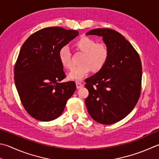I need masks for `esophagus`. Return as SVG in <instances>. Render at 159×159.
<instances>
[{
	"label": "esophagus",
	"mask_w": 159,
	"mask_h": 159,
	"mask_svg": "<svg viewBox=\"0 0 159 159\" xmlns=\"http://www.w3.org/2000/svg\"><path fill=\"white\" fill-rule=\"evenodd\" d=\"M76 86H77V89H80V88H82L84 86V84L82 83H81L80 82H78V81H77L76 82Z\"/></svg>",
	"instance_id": "esophagus-1"
}]
</instances>
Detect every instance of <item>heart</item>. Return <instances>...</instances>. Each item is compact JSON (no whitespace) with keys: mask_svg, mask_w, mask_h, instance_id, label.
I'll return each mask as SVG.
<instances>
[{"mask_svg":"<svg viewBox=\"0 0 159 159\" xmlns=\"http://www.w3.org/2000/svg\"><path fill=\"white\" fill-rule=\"evenodd\" d=\"M75 46L84 52L81 63L82 64L75 66L68 75L70 79L82 80L91 70L98 72L102 69L109 59V50L105 43H95V40L89 37L79 39ZM59 59L66 68L72 67L70 53L67 46L61 47L59 51Z\"/></svg>","mask_w":159,"mask_h":159,"instance_id":"heart-1","label":"heart"}]
</instances>
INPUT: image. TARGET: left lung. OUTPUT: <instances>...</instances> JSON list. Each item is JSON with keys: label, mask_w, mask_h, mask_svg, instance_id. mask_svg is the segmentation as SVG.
Masks as SVG:
<instances>
[{"label": "left lung", "mask_w": 159, "mask_h": 159, "mask_svg": "<svg viewBox=\"0 0 159 159\" xmlns=\"http://www.w3.org/2000/svg\"><path fill=\"white\" fill-rule=\"evenodd\" d=\"M86 35L102 37L109 50L102 69L85 80L89 96L85 99L88 112L100 124L121 120L136 105L141 91L142 64L139 53L119 32L97 28Z\"/></svg>", "instance_id": "obj_1"}]
</instances>
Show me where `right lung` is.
<instances>
[{"label": "right lung", "mask_w": 159, "mask_h": 159, "mask_svg": "<svg viewBox=\"0 0 159 159\" xmlns=\"http://www.w3.org/2000/svg\"><path fill=\"white\" fill-rule=\"evenodd\" d=\"M78 32L50 27L33 33L24 42L14 66V82L24 109L33 118L48 122L64 110L76 89L66 77L59 51Z\"/></svg>", "instance_id": "1"}]
</instances>
